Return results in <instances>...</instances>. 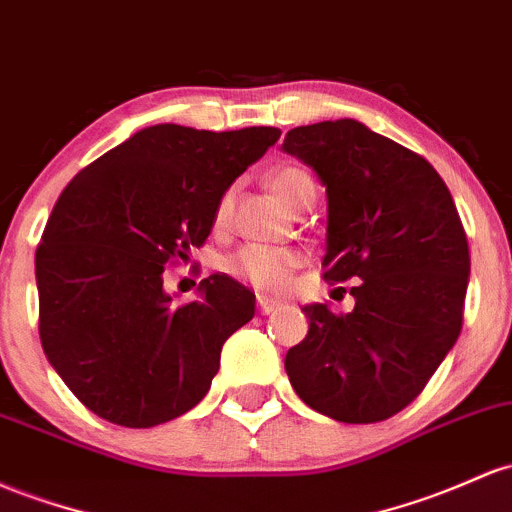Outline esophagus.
I'll return each instance as SVG.
<instances>
[{
    "label": "esophagus",
    "instance_id": "obj_1",
    "mask_svg": "<svg viewBox=\"0 0 512 512\" xmlns=\"http://www.w3.org/2000/svg\"><path fill=\"white\" fill-rule=\"evenodd\" d=\"M257 308H260L262 316H269V313L277 311V308H279V301L265 299V296H257Z\"/></svg>",
    "mask_w": 512,
    "mask_h": 512
}]
</instances>
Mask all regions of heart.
Wrapping results in <instances>:
<instances>
[{"mask_svg":"<svg viewBox=\"0 0 512 512\" xmlns=\"http://www.w3.org/2000/svg\"><path fill=\"white\" fill-rule=\"evenodd\" d=\"M311 174L303 172L301 167L282 165L269 172V187L277 194L282 204L291 206L303 187H311ZM230 216V194H223L218 201L213 223L218 228L228 221ZM301 252L291 247H272V245H245L228 260V272L240 282H247L257 289L282 291L289 284L291 272L301 265Z\"/></svg>","mask_w":512,"mask_h":512,"instance_id":"heart-1","label":"heart"}]
</instances>
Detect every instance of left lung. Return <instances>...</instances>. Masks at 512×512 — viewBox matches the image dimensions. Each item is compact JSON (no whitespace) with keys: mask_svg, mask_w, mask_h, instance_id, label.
<instances>
[{"mask_svg":"<svg viewBox=\"0 0 512 512\" xmlns=\"http://www.w3.org/2000/svg\"><path fill=\"white\" fill-rule=\"evenodd\" d=\"M282 148L328 194L325 282H355V311L303 308L308 335L286 352L291 386L340 423L408 406L462 333L469 243L447 184L423 155L352 119L291 128Z\"/></svg>","mask_w":512,"mask_h":512,"instance_id":"left-lung-1","label":"left lung"}]
</instances>
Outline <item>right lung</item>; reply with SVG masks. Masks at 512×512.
Here are the masks:
<instances>
[{
	"mask_svg": "<svg viewBox=\"0 0 512 512\" xmlns=\"http://www.w3.org/2000/svg\"><path fill=\"white\" fill-rule=\"evenodd\" d=\"M279 128L196 131L160 123L75 174L36 250L38 333L67 389L109 423L153 428L192 411L221 347L255 316L226 274L174 308L162 272L201 247L226 189Z\"/></svg>",
	"mask_w": 512,
	"mask_h": 512,
	"instance_id": "add662e5",
	"label": "right lung"
}]
</instances>
